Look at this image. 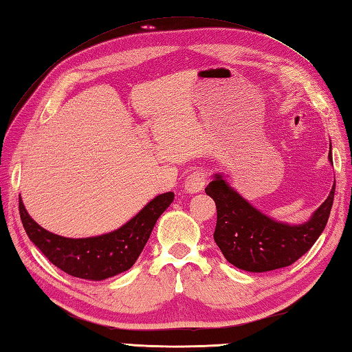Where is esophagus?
Returning a JSON list of instances; mask_svg holds the SVG:
<instances>
[{
  "mask_svg": "<svg viewBox=\"0 0 352 352\" xmlns=\"http://www.w3.org/2000/svg\"><path fill=\"white\" fill-rule=\"evenodd\" d=\"M207 183V172L204 169H195L188 175L184 182V190L188 193H198L204 189Z\"/></svg>",
  "mask_w": 352,
  "mask_h": 352,
  "instance_id": "obj_1",
  "label": "esophagus"
}]
</instances>
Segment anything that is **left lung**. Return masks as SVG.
<instances>
[{
  "instance_id": "1",
  "label": "left lung",
  "mask_w": 352,
  "mask_h": 352,
  "mask_svg": "<svg viewBox=\"0 0 352 352\" xmlns=\"http://www.w3.org/2000/svg\"><path fill=\"white\" fill-rule=\"evenodd\" d=\"M328 159L333 163L331 146ZM334 189L311 219L301 226H287L267 218L216 175L206 193L214 199V242L231 265L248 272H266L289 266L302 257L322 233L334 199Z\"/></svg>"
}]
</instances>
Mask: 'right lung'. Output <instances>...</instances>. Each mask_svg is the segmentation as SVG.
<instances>
[{
    "instance_id": "right-lung-1",
    "label": "right lung",
    "mask_w": 352,
    "mask_h": 352,
    "mask_svg": "<svg viewBox=\"0 0 352 352\" xmlns=\"http://www.w3.org/2000/svg\"><path fill=\"white\" fill-rule=\"evenodd\" d=\"M174 201V193L155 197L116 231L109 234L68 239L36 223L19 199V214L27 236L52 265L83 280H106L130 269L146 245L159 216Z\"/></svg>"
}]
</instances>
